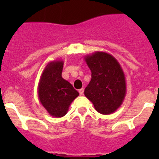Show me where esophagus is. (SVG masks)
<instances>
[{"mask_svg":"<svg viewBox=\"0 0 159 159\" xmlns=\"http://www.w3.org/2000/svg\"><path fill=\"white\" fill-rule=\"evenodd\" d=\"M83 93H84V89H83V88L80 89L79 90V94L81 95V96H82V95H83Z\"/></svg>","mask_w":159,"mask_h":159,"instance_id":"1","label":"esophagus"}]
</instances>
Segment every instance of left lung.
<instances>
[{"label": "left lung", "instance_id": "8db88e82", "mask_svg": "<svg viewBox=\"0 0 159 159\" xmlns=\"http://www.w3.org/2000/svg\"><path fill=\"white\" fill-rule=\"evenodd\" d=\"M92 72V79L84 94L96 111L110 115L120 107L126 94L125 73L116 57L97 51L84 57Z\"/></svg>", "mask_w": 159, "mask_h": 159}]
</instances>
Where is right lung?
<instances>
[{
	"label": "right lung",
	"instance_id": "1",
	"mask_svg": "<svg viewBox=\"0 0 159 159\" xmlns=\"http://www.w3.org/2000/svg\"><path fill=\"white\" fill-rule=\"evenodd\" d=\"M62 60L49 62L41 74L38 97L41 105L51 116L60 118L67 114L69 106L79 96L72 85L62 77Z\"/></svg>",
	"mask_w": 159,
	"mask_h": 159
}]
</instances>
